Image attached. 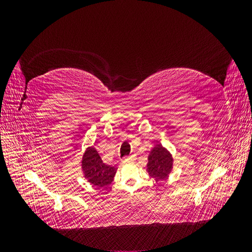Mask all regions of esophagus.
<instances>
[{
  "instance_id": "1",
  "label": "esophagus",
  "mask_w": 252,
  "mask_h": 252,
  "mask_svg": "<svg viewBox=\"0 0 252 252\" xmlns=\"http://www.w3.org/2000/svg\"><path fill=\"white\" fill-rule=\"evenodd\" d=\"M130 159H134V156H129L124 158V161H130Z\"/></svg>"
}]
</instances>
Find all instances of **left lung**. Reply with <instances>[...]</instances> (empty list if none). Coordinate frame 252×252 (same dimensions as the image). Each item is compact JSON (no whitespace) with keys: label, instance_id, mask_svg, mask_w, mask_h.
<instances>
[{"label":"left lung","instance_id":"left-lung-1","mask_svg":"<svg viewBox=\"0 0 252 252\" xmlns=\"http://www.w3.org/2000/svg\"><path fill=\"white\" fill-rule=\"evenodd\" d=\"M172 163L171 155L162 145L158 144L151 150L148 157L147 171L150 177L155 178L157 181L163 180L171 171Z\"/></svg>","mask_w":252,"mask_h":252}]
</instances>
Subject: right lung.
Masks as SVG:
<instances>
[{"label":"right lung","mask_w":252,"mask_h":252,"mask_svg":"<svg viewBox=\"0 0 252 252\" xmlns=\"http://www.w3.org/2000/svg\"><path fill=\"white\" fill-rule=\"evenodd\" d=\"M82 170L89 183L98 187L108 186L116 175L117 168L103 163L94 147H89L82 159Z\"/></svg>","instance_id":"1"}]
</instances>
